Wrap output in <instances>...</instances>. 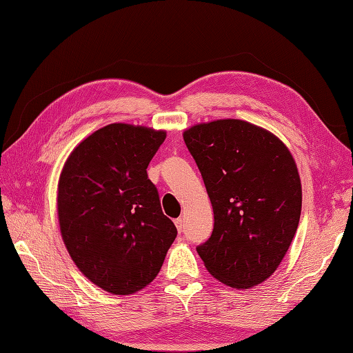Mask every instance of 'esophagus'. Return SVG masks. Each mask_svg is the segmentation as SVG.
I'll use <instances>...</instances> for the list:
<instances>
[{
  "mask_svg": "<svg viewBox=\"0 0 353 353\" xmlns=\"http://www.w3.org/2000/svg\"><path fill=\"white\" fill-rule=\"evenodd\" d=\"M174 224H176V228H177L179 232H183V220L182 219H176Z\"/></svg>",
  "mask_w": 353,
  "mask_h": 353,
  "instance_id": "1",
  "label": "esophagus"
}]
</instances>
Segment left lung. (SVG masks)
Here are the masks:
<instances>
[{
	"mask_svg": "<svg viewBox=\"0 0 353 353\" xmlns=\"http://www.w3.org/2000/svg\"><path fill=\"white\" fill-rule=\"evenodd\" d=\"M183 139L214 209L212 235L197 245L208 272L234 288L264 282L301 220L302 186L291 153L274 134L239 119L194 125Z\"/></svg>",
	"mask_w": 353,
	"mask_h": 353,
	"instance_id": "8db88e82",
	"label": "left lung"
}]
</instances>
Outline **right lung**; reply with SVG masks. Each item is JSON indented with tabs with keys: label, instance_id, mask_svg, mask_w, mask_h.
<instances>
[{
	"label": "right lung",
	"instance_id": "right-lung-1",
	"mask_svg": "<svg viewBox=\"0 0 353 353\" xmlns=\"http://www.w3.org/2000/svg\"><path fill=\"white\" fill-rule=\"evenodd\" d=\"M163 139L165 132L109 124L80 142L61 174L63 243L80 272L112 294L147 287L177 236L147 174Z\"/></svg>",
	"mask_w": 353,
	"mask_h": 353
}]
</instances>
